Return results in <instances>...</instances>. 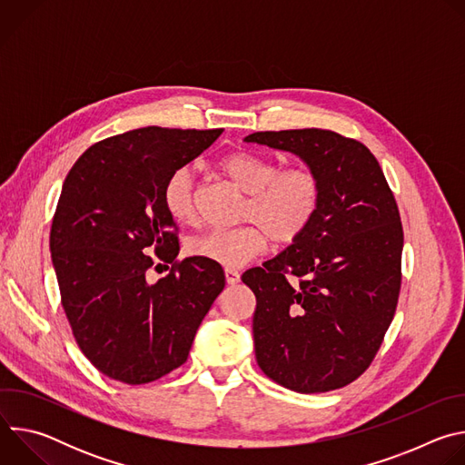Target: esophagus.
<instances>
[{"label":"esophagus","instance_id":"obj_1","mask_svg":"<svg viewBox=\"0 0 465 465\" xmlns=\"http://www.w3.org/2000/svg\"><path fill=\"white\" fill-rule=\"evenodd\" d=\"M224 276H226V282H228L230 285H235V283L241 282V274H239L237 269H226V271H224Z\"/></svg>","mask_w":465,"mask_h":465}]
</instances>
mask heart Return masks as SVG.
<instances>
[{"mask_svg":"<svg viewBox=\"0 0 465 465\" xmlns=\"http://www.w3.org/2000/svg\"><path fill=\"white\" fill-rule=\"evenodd\" d=\"M219 171L242 193L246 203L241 221L230 230H212L187 242V253L223 264L242 267L269 248L298 241L312 224L322 201V180L309 165L283 167L274 158L250 151H235L221 158ZM167 213L180 224L198 219L194 185L189 167L174 169L163 183Z\"/></svg>","mask_w":465,"mask_h":465,"instance_id":"1","label":"heart"}]
</instances>
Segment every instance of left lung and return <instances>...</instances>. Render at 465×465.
Wrapping results in <instances>:
<instances>
[{
  "instance_id": "1",
  "label": "left lung",
  "mask_w": 465,
  "mask_h": 465,
  "mask_svg": "<svg viewBox=\"0 0 465 465\" xmlns=\"http://www.w3.org/2000/svg\"><path fill=\"white\" fill-rule=\"evenodd\" d=\"M244 140L298 154L322 180L307 232L242 274L255 294L257 364L300 393L342 388L368 370L395 314L400 208L370 149L339 132L267 130Z\"/></svg>"
}]
</instances>
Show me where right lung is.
<instances>
[{"instance_id": "obj_1", "label": "right lung", "mask_w": 465, "mask_h": 465, "mask_svg": "<svg viewBox=\"0 0 465 465\" xmlns=\"http://www.w3.org/2000/svg\"><path fill=\"white\" fill-rule=\"evenodd\" d=\"M221 134L130 130L92 145L64 180L49 235L60 302L81 351L110 379L145 384L182 366L224 289L219 262L176 259L178 226L162 196L167 176ZM151 251L172 264L156 284L144 278Z\"/></svg>"}]
</instances>
